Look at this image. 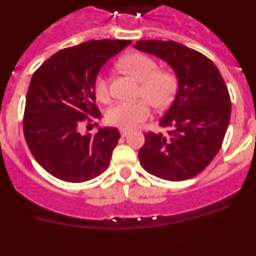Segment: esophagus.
Listing matches in <instances>:
<instances>
[{
  "instance_id": "obj_1",
  "label": "esophagus",
  "mask_w": 256,
  "mask_h": 256,
  "mask_svg": "<svg viewBox=\"0 0 256 256\" xmlns=\"http://www.w3.org/2000/svg\"><path fill=\"white\" fill-rule=\"evenodd\" d=\"M128 133H130V130H120L122 137H126V136L128 134Z\"/></svg>"
}]
</instances>
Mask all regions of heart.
<instances>
[{
    "label": "heart",
    "instance_id": "b5f03b06",
    "mask_svg": "<svg viewBox=\"0 0 256 256\" xmlns=\"http://www.w3.org/2000/svg\"><path fill=\"white\" fill-rule=\"evenodd\" d=\"M120 65L126 73L140 80V96L146 98L134 102L122 101L115 104L106 112V122L112 126L130 130L150 116L151 104L156 108H165L172 102L177 88V79L169 70H158V64L154 58L138 52L126 56L120 61ZM94 91L96 98L101 102L110 100L108 79L105 74L96 76Z\"/></svg>",
    "mask_w": 256,
    "mask_h": 256
}]
</instances>
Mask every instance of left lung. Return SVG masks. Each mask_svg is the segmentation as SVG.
<instances>
[{
  "mask_svg": "<svg viewBox=\"0 0 256 256\" xmlns=\"http://www.w3.org/2000/svg\"><path fill=\"white\" fill-rule=\"evenodd\" d=\"M140 51L166 61L177 74L178 91L159 126L166 134L144 133L138 151L148 173L162 180H190L220 150L230 118V97L210 58L174 40H137Z\"/></svg>",
  "mask_w": 256,
  "mask_h": 256,
  "instance_id": "obj_1",
  "label": "left lung"
}]
</instances>
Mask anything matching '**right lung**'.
I'll return each instance as SVG.
<instances>
[{"label":"right lung","mask_w":256,"mask_h":256,"mask_svg":"<svg viewBox=\"0 0 256 256\" xmlns=\"http://www.w3.org/2000/svg\"><path fill=\"white\" fill-rule=\"evenodd\" d=\"M130 44V40H91L60 50L32 76L22 130L32 155L54 177L80 183L108 168L119 130L100 128L96 134H80L79 126L101 118L94 79L106 61Z\"/></svg>","instance_id":"add662e5"}]
</instances>
